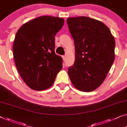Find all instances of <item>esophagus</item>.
I'll use <instances>...</instances> for the list:
<instances>
[{
    "mask_svg": "<svg viewBox=\"0 0 127 127\" xmlns=\"http://www.w3.org/2000/svg\"><path fill=\"white\" fill-rule=\"evenodd\" d=\"M62 58H63L64 61H65V60H66V56H62Z\"/></svg>",
    "mask_w": 127,
    "mask_h": 127,
    "instance_id": "1",
    "label": "esophagus"
}]
</instances>
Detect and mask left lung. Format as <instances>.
I'll list each match as a JSON object with an SVG mask.
<instances>
[{
	"mask_svg": "<svg viewBox=\"0 0 127 127\" xmlns=\"http://www.w3.org/2000/svg\"><path fill=\"white\" fill-rule=\"evenodd\" d=\"M67 23L75 46V61L68 74L76 89H96L106 79L115 60V41L102 21L86 16L69 17Z\"/></svg>",
	"mask_w": 127,
	"mask_h": 127,
	"instance_id": "left-lung-1",
	"label": "left lung"
}]
</instances>
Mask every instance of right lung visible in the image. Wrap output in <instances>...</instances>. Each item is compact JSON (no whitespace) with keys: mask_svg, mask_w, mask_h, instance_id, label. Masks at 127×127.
Listing matches in <instances>:
<instances>
[{"mask_svg":"<svg viewBox=\"0 0 127 127\" xmlns=\"http://www.w3.org/2000/svg\"><path fill=\"white\" fill-rule=\"evenodd\" d=\"M64 19L42 16L23 24L16 33L13 53L17 69L26 85L41 91L53 84L62 68V58L54 52V38Z\"/></svg>","mask_w":127,"mask_h":127,"instance_id":"1","label":"right lung"}]
</instances>
